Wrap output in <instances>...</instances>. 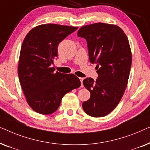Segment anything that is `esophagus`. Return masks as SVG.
<instances>
[{
  "mask_svg": "<svg viewBox=\"0 0 150 150\" xmlns=\"http://www.w3.org/2000/svg\"><path fill=\"white\" fill-rule=\"evenodd\" d=\"M80 79V81H81V87H83V78H79Z\"/></svg>",
  "mask_w": 150,
  "mask_h": 150,
  "instance_id": "1",
  "label": "esophagus"
}]
</instances>
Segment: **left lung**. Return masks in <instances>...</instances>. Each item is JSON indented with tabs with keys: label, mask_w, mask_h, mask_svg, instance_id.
<instances>
[{
	"label": "left lung",
	"mask_w": 150,
	"mask_h": 150,
	"mask_svg": "<svg viewBox=\"0 0 150 150\" xmlns=\"http://www.w3.org/2000/svg\"><path fill=\"white\" fill-rule=\"evenodd\" d=\"M77 35L87 41L89 61L97 64L98 74L96 81H83L91 93L83 110L94 117L106 116L117 106L128 84L132 64L128 40L119 26L101 22L82 26Z\"/></svg>",
	"instance_id": "obj_1"
}]
</instances>
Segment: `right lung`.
<instances>
[{"label":"right lung","mask_w":150,"mask_h":150,"mask_svg":"<svg viewBox=\"0 0 150 150\" xmlns=\"http://www.w3.org/2000/svg\"><path fill=\"white\" fill-rule=\"evenodd\" d=\"M78 27L55 24H42L24 38L20 54L18 76L28 105L37 112L56 111L65 93L79 88L81 81L73 74H63L52 67L58 57L61 41Z\"/></svg>","instance_id":"1"}]
</instances>
